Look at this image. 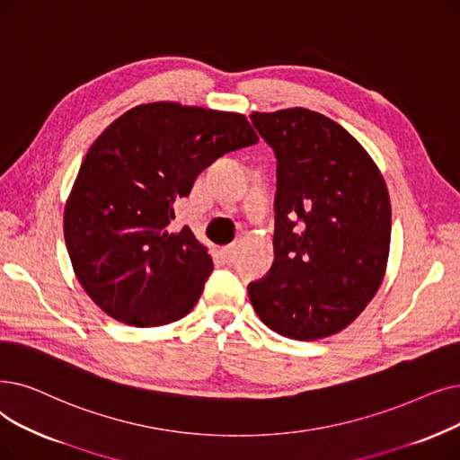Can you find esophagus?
I'll return each mask as SVG.
<instances>
[{"instance_id": "34e87169", "label": "esophagus", "mask_w": 460, "mask_h": 460, "mask_svg": "<svg viewBox=\"0 0 460 460\" xmlns=\"http://www.w3.org/2000/svg\"><path fill=\"white\" fill-rule=\"evenodd\" d=\"M219 257H222L226 263L234 261V257H236V246H234V244H229V246L219 248Z\"/></svg>"}]
</instances>
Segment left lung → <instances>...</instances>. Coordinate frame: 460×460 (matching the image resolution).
Here are the masks:
<instances>
[{
	"mask_svg": "<svg viewBox=\"0 0 460 460\" xmlns=\"http://www.w3.org/2000/svg\"><path fill=\"white\" fill-rule=\"evenodd\" d=\"M276 155L274 263L248 284L255 314L278 334L317 341L348 327L382 284L391 203L376 164L331 118L253 112Z\"/></svg>",
	"mask_w": 460,
	"mask_h": 460,
	"instance_id": "8db88e82",
	"label": "left lung"
}]
</instances>
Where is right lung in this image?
I'll return each mask as SVG.
<instances>
[{"mask_svg":"<svg viewBox=\"0 0 460 460\" xmlns=\"http://www.w3.org/2000/svg\"><path fill=\"white\" fill-rule=\"evenodd\" d=\"M257 143L243 114L178 103L135 107L99 135L78 171L64 236L78 282L126 325L157 327L191 312L214 263L174 203L217 157Z\"/></svg>","mask_w":460,"mask_h":460,"instance_id":"obj_1","label":"right lung"}]
</instances>
